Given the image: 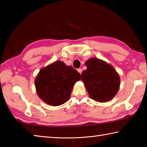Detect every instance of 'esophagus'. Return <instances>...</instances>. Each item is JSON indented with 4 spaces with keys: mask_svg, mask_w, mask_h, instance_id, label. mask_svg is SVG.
Returning <instances> with one entry per match:
<instances>
[{
    "mask_svg": "<svg viewBox=\"0 0 147 147\" xmlns=\"http://www.w3.org/2000/svg\"><path fill=\"white\" fill-rule=\"evenodd\" d=\"M78 71L80 74H82V68H78Z\"/></svg>",
    "mask_w": 147,
    "mask_h": 147,
    "instance_id": "obj_1",
    "label": "esophagus"
}]
</instances>
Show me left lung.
<instances>
[{
	"label": "left lung",
	"mask_w": 147,
	"mask_h": 147,
	"mask_svg": "<svg viewBox=\"0 0 147 147\" xmlns=\"http://www.w3.org/2000/svg\"><path fill=\"white\" fill-rule=\"evenodd\" d=\"M87 69L82 74L90 97L99 102H106L113 98L120 86V77L115 69L107 62L93 57L86 61Z\"/></svg>",
	"instance_id": "1"
}]
</instances>
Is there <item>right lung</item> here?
Masks as SVG:
<instances>
[{
    "mask_svg": "<svg viewBox=\"0 0 147 147\" xmlns=\"http://www.w3.org/2000/svg\"><path fill=\"white\" fill-rule=\"evenodd\" d=\"M80 80L75 69L55 61L39 71L35 81L36 93L47 104L61 105L68 100L74 84Z\"/></svg>",
    "mask_w": 147,
    "mask_h": 147,
    "instance_id": "add662e5",
    "label": "right lung"
}]
</instances>
